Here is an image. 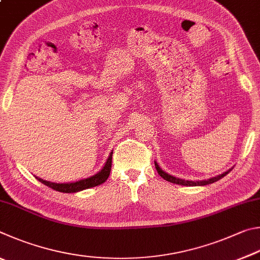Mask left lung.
Masks as SVG:
<instances>
[{
  "label": "left lung",
  "mask_w": 260,
  "mask_h": 260,
  "mask_svg": "<svg viewBox=\"0 0 260 260\" xmlns=\"http://www.w3.org/2000/svg\"><path fill=\"white\" fill-rule=\"evenodd\" d=\"M155 163V168L158 172V175H160L163 179H166L168 181H170V183H174V184H178V185H183V186H204V185H209V184H212L215 183V181H218L219 179H221L222 177H225L229 172H231V170L233 169V168H231L225 172H222L221 175H218L216 177H211V178L209 179H203V180H197V181H193V180H185V179H180V178H177L175 176H171L169 174H167L166 171H163L160 166H158V163L156 161H154Z\"/></svg>",
  "instance_id": "8db88e82"
}]
</instances>
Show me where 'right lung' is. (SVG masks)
I'll use <instances>...</instances> for the list:
<instances>
[{"label":"right lung","instance_id":"obj_1","mask_svg":"<svg viewBox=\"0 0 260 260\" xmlns=\"http://www.w3.org/2000/svg\"><path fill=\"white\" fill-rule=\"evenodd\" d=\"M112 155H113V152L109 153V156L107 157L106 163H105L104 167L102 168V170L98 171L97 174L93 176H90V177H88V178H84V179H81L77 181H73V183L57 184V183H52V181H48V180H44L42 178H39V177H35V178L39 181H41L42 184L49 186L50 188L58 190V192H61V193L80 192V190L94 187V186H98L107 180L109 174H111Z\"/></svg>","mask_w":260,"mask_h":260}]
</instances>
